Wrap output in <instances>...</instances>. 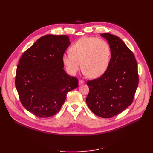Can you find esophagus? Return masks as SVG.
Wrapping results in <instances>:
<instances>
[{
  "mask_svg": "<svg viewBox=\"0 0 153 153\" xmlns=\"http://www.w3.org/2000/svg\"><path fill=\"white\" fill-rule=\"evenodd\" d=\"M84 83H85V82L84 80H78V84H79V85L84 84Z\"/></svg>",
  "mask_w": 153,
  "mask_h": 153,
  "instance_id": "34e87169",
  "label": "esophagus"
}]
</instances>
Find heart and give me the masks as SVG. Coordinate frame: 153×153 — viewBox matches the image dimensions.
I'll return each instance as SVG.
<instances>
[{
  "label": "heart",
  "instance_id": "obj_1",
  "mask_svg": "<svg viewBox=\"0 0 153 153\" xmlns=\"http://www.w3.org/2000/svg\"><path fill=\"white\" fill-rule=\"evenodd\" d=\"M69 51L63 55L62 62L71 75H75L82 66L85 75L98 78L107 70L112 56L109 44L94 37L79 39Z\"/></svg>",
  "mask_w": 153,
  "mask_h": 153
}]
</instances>
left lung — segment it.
<instances>
[{
  "mask_svg": "<svg viewBox=\"0 0 153 153\" xmlns=\"http://www.w3.org/2000/svg\"><path fill=\"white\" fill-rule=\"evenodd\" d=\"M108 42L112 56L107 70L100 78L89 80L88 107L95 115L111 118L133 102L138 84V66L131 51L119 37L101 34Z\"/></svg>",
  "mask_w": 153,
  "mask_h": 153,
  "instance_id": "8db88e82",
  "label": "left lung"
}]
</instances>
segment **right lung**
Returning a JSON list of instances; mask_svg holds the SVG:
<instances>
[{
  "mask_svg": "<svg viewBox=\"0 0 153 153\" xmlns=\"http://www.w3.org/2000/svg\"><path fill=\"white\" fill-rule=\"evenodd\" d=\"M66 35L48 34L25 51L16 69L15 85L24 108L41 118L58 113L68 92L78 85L63 69L62 56L70 45Z\"/></svg>",
  "mask_w": 153,
  "mask_h": 153,
  "instance_id": "add662e5",
  "label": "right lung"
}]
</instances>
